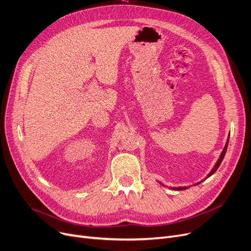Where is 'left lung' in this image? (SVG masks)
I'll return each mask as SVG.
<instances>
[{
  "label": "left lung",
  "instance_id": "left-lung-1",
  "mask_svg": "<svg viewBox=\"0 0 251 251\" xmlns=\"http://www.w3.org/2000/svg\"><path fill=\"white\" fill-rule=\"evenodd\" d=\"M228 142H229V138H228V140H227V143H226L225 148H224V150H223V151H222V153H221V155H220V159L218 160V162H217V164L215 165V167L213 168V170L210 171V173L207 175V177L212 176V175L216 172V171L218 170V168L220 167V165H221V163H222V161H223V159H224V156H225V154H226L227 148H228ZM200 183H201V182H200ZM200 183H197V184H200ZM175 189H177V190H181V189H186V187H179V188H175Z\"/></svg>",
  "mask_w": 251,
  "mask_h": 251
}]
</instances>
